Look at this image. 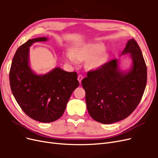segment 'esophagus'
I'll return each instance as SVG.
<instances>
[{
	"mask_svg": "<svg viewBox=\"0 0 158 158\" xmlns=\"http://www.w3.org/2000/svg\"><path fill=\"white\" fill-rule=\"evenodd\" d=\"M83 79V76L81 75V74H79L78 76V80L80 84H81V82H82V80Z\"/></svg>",
	"mask_w": 158,
	"mask_h": 158,
	"instance_id": "esophagus-1",
	"label": "esophagus"
}]
</instances>
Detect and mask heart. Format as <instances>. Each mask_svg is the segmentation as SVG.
Instances as JSON below:
<instances>
[{"label":"heart","mask_w":158,"mask_h":158,"mask_svg":"<svg viewBox=\"0 0 158 158\" xmlns=\"http://www.w3.org/2000/svg\"><path fill=\"white\" fill-rule=\"evenodd\" d=\"M105 50V45L100 43H88L78 45L73 51H67L64 53L66 62L73 64L78 63V60H89L88 67L96 69L100 67L104 62V56L102 53Z\"/></svg>","instance_id":"b5f03b06"}]
</instances>
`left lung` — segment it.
Returning <instances> with one entry per match:
<instances>
[{"mask_svg":"<svg viewBox=\"0 0 158 158\" xmlns=\"http://www.w3.org/2000/svg\"><path fill=\"white\" fill-rule=\"evenodd\" d=\"M130 54L131 67L122 70L113 59L94 71L82 81L90 117L103 124L126 118L139 104L147 82V68L140 47L129 40L121 55Z\"/></svg>","mask_w":158,"mask_h":158,"instance_id":"left-lung-1","label":"left lung"}]
</instances>
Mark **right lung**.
Returning <instances> with one entry per match:
<instances>
[{"instance_id": "add662e5", "label": "right lung", "mask_w": 158, "mask_h": 158, "mask_svg": "<svg viewBox=\"0 0 158 158\" xmlns=\"http://www.w3.org/2000/svg\"><path fill=\"white\" fill-rule=\"evenodd\" d=\"M42 37L29 40L17 49L12 61L10 84L16 101L27 116L42 123H51L63 115L73 91L79 85L76 72L55 67L37 74L30 65V47Z\"/></svg>"}]
</instances>
